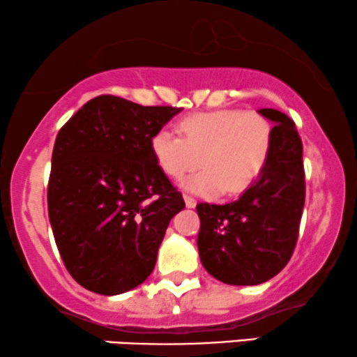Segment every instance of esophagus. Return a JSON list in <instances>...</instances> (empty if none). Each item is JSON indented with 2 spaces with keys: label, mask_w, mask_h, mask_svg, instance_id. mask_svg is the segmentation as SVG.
Wrapping results in <instances>:
<instances>
[{
  "label": "esophagus",
  "mask_w": 357,
  "mask_h": 357,
  "mask_svg": "<svg viewBox=\"0 0 357 357\" xmlns=\"http://www.w3.org/2000/svg\"><path fill=\"white\" fill-rule=\"evenodd\" d=\"M183 200H185V205H187V208H195V205H197V200L193 197H190V195H185L183 197Z\"/></svg>",
  "instance_id": "obj_1"
}]
</instances>
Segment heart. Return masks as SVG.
Wrapping results in <instances>:
<instances>
[{
	"label": "heart",
	"mask_w": 357,
	"mask_h": 357,
	"mask_svg": "<svg viewBox=\"0 0 357 357\" xmlns=\"http://www.w3.org/2000/svg\"><path fill=\"white\" fill-rule=\"evenodd\" d=\"M182 137L160 129L151 137L155 164L170 178H182L202 164L185 182L202 197L244 192L266 169L272 149V124L257 111L216 109L195 113L178 124Z\"/></svg>",
	"instance_id": "heart-1"
}]
</instances>
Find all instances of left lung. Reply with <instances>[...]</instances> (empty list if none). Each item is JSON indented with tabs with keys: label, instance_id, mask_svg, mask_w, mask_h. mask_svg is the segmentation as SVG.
Here are the masks:
<instances>
[{
	"label": "left lung",
	"instance_id": "left-lung-1",
	"mask_svg": "<svg viewBox=\"0 0 357 357\" xmlns=\"http://www.w3.org/2000/svg\"><path fill=\"white\" fill-rule=\"evenodd\" d=\"M272 121L266 169L236 202L198 203V252L210 275L229 285H257L287 266L298 239L305 205L303 147L295 123L272 108L259 109Z\"/></svg>",
	"mask_w": 357,
	"mask_h": 357
}]
</instances>
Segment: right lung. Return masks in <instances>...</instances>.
<instances>
[{
	"mask_svg": "<svg viewBox=\"0 0 357 357\" xmlns=\"http://www.w3.org/2000/svg\"><path fill=\"white\" fill-rule=\"evenodd\" d=\"M180 108L101 95L57 134L47 187L49 220L67 271L82 287L118 295L154 271L182 193L151 152V137Z\"/></svg>",
	"mask_w": 357,
	"mask_h": 357,
	"instance_id": "right-lung-1",
	"label": "right lung"
}]
</instances>
